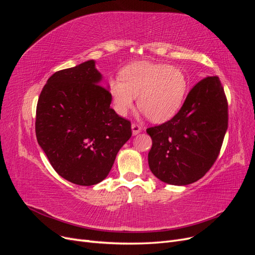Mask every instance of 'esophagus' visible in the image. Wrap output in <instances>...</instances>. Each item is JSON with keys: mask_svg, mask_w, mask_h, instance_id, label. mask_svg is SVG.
Returning <instances> with one entry per match:
<instances>
[{"mask_svg": "<svg viewBox=\"0 0 255 255\" xmlns=\"http://www.w3.org/2000/svg\"><path fill=\"white\" fill-rule=\"evenodd\" d=\"M141 132V127L136 125V123H133L132 125V133L133 135H138Z\"/></svg>", "mask_w": 255, "mask_h": 255, "instance_id": "esophagus-1", "label": "esophagus"}]
</instances>
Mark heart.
<instances>
[{
	"label": "heart",
	"instance_id": "obj_1",
	"mask_svg": "<svg viewBox=\"0 0 255 255\" xmlns=\"http://www.w3.org/2000/svg\"><path fill=\"white\" fill-rule=\"evenodd\" d=\"M121 78L107 82L115 112L125 117L138 107L153 121L161 123L179 112L188 88V81L179 67L137 61L123 68Z\"/></svg>",
	"mask_w": 255,
	"mask_h": 255
}]
</instances>
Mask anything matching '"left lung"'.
I'll list each match as a JSON object with an SVG mask.
<instances>
[{"mask_svg": "<svg viewBox=\"0 0 255 255\" xmlns=\"http://www.w3.org/2000/svg\"><path fill=\"white\" fill-rule=\"evenodd\" d=\"M228 101L218 76L196 84L172 119L146 128L152 138L148 160L164 183L188 185L217 159L228 129Z\"/></svg>", "mask_w": 255, "mask_h": 255, "instance_id": "8db88e82", "label": "left lung"}]
</instances>
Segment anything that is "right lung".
Wrapping results in <instances>:
<instances>
[{
  "instance_id": "1",
  "label": "right lung",
  "mask_w": 255,
  "mask_h": 255,
  "mask_svg": "<svg viewBox=\"0 0 255 255\" xmlns=\"http://www.w3.org/2000/svg\"><path fill=\"white\" fill-rule=\"evenodd\" d=\"M101 81L96 61H85L50 76L37 103L38 143L54 170L82 186L103 181L132 136L130 122L111 109Z\"/></svg>"
}]
</instances>
